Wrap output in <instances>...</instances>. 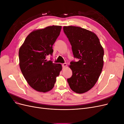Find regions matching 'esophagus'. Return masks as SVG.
<instances>
[{
    "mask_svg": "<svg viewBox=\"0 0 124 124\" xmlns=\"http://www.w3.org/2000/svg\"><path fill=\"white\" fill-rule=\"evenodd\" d=\"M67 66V63H62V68H65V67Z\"/></svg>",
    "mask_w": 124,
    "mask_h": 124,
    "instance_id": "34e87169",
    "label": "esophagus"
}]
</instances>
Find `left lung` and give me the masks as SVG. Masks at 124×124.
<instances>
[{
    "instance_id": "1",
    "label": "left lung",
    "mask_w": 124,
    "mask_h": 124,
    "mask_svg": "<svg viewBox=\"0 0 124 124\" xmlns=\"http://www.w3.org/2000/svg\"><path fill=\"white\" fill-rule=\"evenodd\" d=\"M63 30L78 62H70L72 76L67 79L70 88L83 93L93 87L103 66L104 51L95 33L78 26H63Z\"/></svg>"
}]
</instances>
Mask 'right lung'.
I'll list each match as a JSON object with an SVG mask.
<instances>
[{"mask_svg":"<svg viewBox=\"0 0 124 124\" xmlns=\"http://www.w3.org/2000/svg\"><path fill=\"white\" fill-rule=\"evenodd\" d=\"M61 29V26L53 25L33 31L20 48L19 65L22 74L31 87L38 92L51 91L62 70L61 63L46 59V56L52 55L53 45Z\"/></svg>","mask_w":124,"mask_h":124,"instance_id":"right-lung-1","label":"right lung"}]
</instances>
